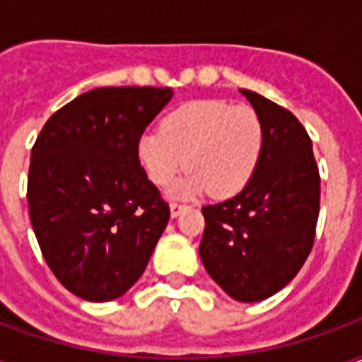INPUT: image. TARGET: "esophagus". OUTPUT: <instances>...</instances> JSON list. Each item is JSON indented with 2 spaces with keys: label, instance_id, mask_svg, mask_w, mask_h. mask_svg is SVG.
Returning <instances> with one entry per match:
<instances>
[{
  "label": "esophagus",
  "instance_id": "1",
  "mask_svg": "<svg viewBox=\"0 0 362 362\" xmlns=\"http://www.w3.org/2000/svg\"><path fill=\"white\" fill-rule=\"evenodd\" d=\"M188 209V205H182V204H170V217H178L180 213H184Z\"/></svg>",
  "mask_w": 362,
  "mask_h": 362
}]
</instances>
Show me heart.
<instances>
[{
	"label": "heart",
	"mask_w": 362,
	"mask_h": 362,
	"mask_svg": "<svg viewBox=\"0 0 362 362\" xmlns=\"http://www.w3.org/2000/svg\"><path fill=\"white\" fill-rule=\"evenodd\" d=\"M264 151V124L246 104L192 100L168 112L158 132L137 139L135 157L155 186H166L184 165L189 173L176 182L173 196L211 192L230 197L252 180Z\"/></svg>",
	"instance_id": "1"
}]
</instances>
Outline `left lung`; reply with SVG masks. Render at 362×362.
I'll return each instance as SVG.
<instances>
[{"mask_svg": "<svg viewBox=\"0 0 362 362\" xmlns=\"http://www.w3.org/2000/svg\"><path fill=\"white\" fill-rule=\"evenodd\" d=\"M264 124V151L235 197L202 207L199 256L211 279L240 303L269 298L295 279L314 244L320 174L303 124L279 104L240 89Z\"/></svg>", "mask_w": 362, "mask_h": 362, "instance_id": "obj_1", "label": "left lung"}]
</instances>
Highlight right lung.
Listing matches in <instances>:
<instances>
[{"mask_svg": "<svg viewBox=\"0 0 362 362\" xmlns=\"http://www.w3.org/2000/svg\"><path fill=\"white\" fill-rule=\"evenodd\" d=\"M173 89L103 87L59 108L36 137L28 215L46 264L90 303L126 293L145 272L170 209L135 157Z\"/></svg>", "mask_w": 362, "mask_h": 362, "instance_id": "obj_1", "label": "right lung"}]
</instances>
